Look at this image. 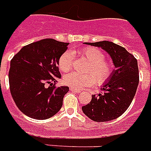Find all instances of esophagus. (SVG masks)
<instances>
[{"label": "esophagus", "instance_id": "1", "mask_svg": "<svg viewBox=\"0 0 151 151\" xmlns=\"http://www.w3.org/2000/svg\"><path fill=\"white\" fill-rule=\"evenodd\" d=\"M70 91H71L72 92H75V93H77V94H79V93L81 92V91L77 90V89H73V88H70Z\"/></svg>", "mask_w": 151, "mask_h": 151}]
</instances>
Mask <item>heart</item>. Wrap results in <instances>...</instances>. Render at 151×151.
<instances>
[{
	"mask_svg": "<svg viewBox=\"0 0 151 151\" xmlns=\"http://www.w3.org/2000/svg\"><path fill=\"white\" fill-rule=\"evenodd\" d=\"M80 56L84 57L90 62L87 72L91 73L82 74L77 72H72L66 74L64 78V84L77 90L93 85L95 82L102 85L110 78L113 65L110 61L105 60L104 55L96 47H85L79 52ZM73 64V56L70 51H66L60 56L58 67L62 72H67L72 69Z\"/></svg>",
	"mask_w": 151,
	"mask_h": 151,
	"instance_id": "heart-1",
	"label": "heart"
}]
</instances>
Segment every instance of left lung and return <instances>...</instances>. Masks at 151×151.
Masks as SVG:
<instances>
[{
  "label": "left lung",
  "instance_id": "1",
  "mask_svg": "<svg viewBox=\"0 0 151 151\" xmlns=\"http://www.w3.org/2000/svg\"><path fill=\"white\" fill-rule=\"evenodd\" d=\"M99 47L110 55L116 68L107 83L103 85V93L92 95L91 101L82 108L86 116L96 122L116 119L126 111L133 101L139 82L137 60L127 50L109 41L87 43Z\"/></svg>",
  "mask_w": 151,
  "mask_h": 151
}]
</instances>
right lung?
Segmentation results:
<instances>
[{
  "label": "right lung",
  "instance_id": "obj_1",
  "mask_svg": "<svg viewBox=\"0 0 151 151\" xmlns=\"http://www.w3.org/2000/svg\"><path fill=\"white\" fill-rule=\"evenodd\" d=\"M69 43L45 39L26 45L10 61L9 82L13 99L26 116L45 120L60 111L68 86L56 87L52 82L61 78L60 56ZM46 84H50L48 88Z\"/></svg>",
  "mask_w": 151,
  "mask_h": 151
}]
</instances>
